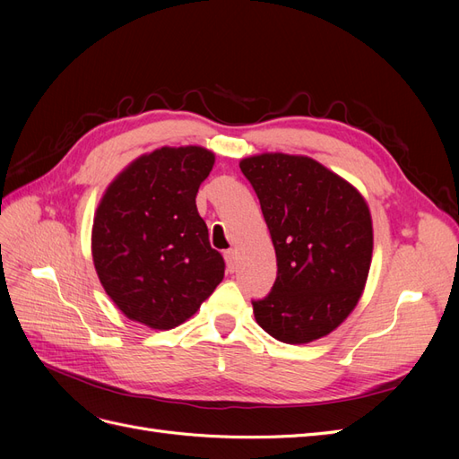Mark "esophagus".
Returning a JSON list of instances; mask_svg holds the SVG:
<instances>
[{
  "label": "esophagus",
  "mask_w": 459,
  "mask_h": 459,
  "mask_svg": "<svg viewBox=\"0 0 459 459\" xmlns=\"http://www.w3.org/2000/svg\"><path fill=\"white\" fill-rule=\"evenodd\" d=\"M224 258H226V266H228V272H235V268H238V258H235V251L233 248H230V251L224 253Z\"/></svg>",
  "instance_id": "esophagus-1"
}]
</instances>
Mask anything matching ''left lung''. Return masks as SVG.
<instances>
[{
    "label": "left lung",
    "instance_id": "8db88e82",
    "mask_svg": "<svg viewBox=\"0 0 459 459\" xmlns=\"http://www.w3.org/2000/svg\"><path fill=\"white\" fill-rule=\"evenodd\" d=\"M266 220L277 258L270 293L253 300L273 339L302 344L337 329L369 273V208L346 179L310 157L264 152L239 162Z\"/></svg>",
    "mask_w": 459,
    "mask_h": 459
}]
</instances>
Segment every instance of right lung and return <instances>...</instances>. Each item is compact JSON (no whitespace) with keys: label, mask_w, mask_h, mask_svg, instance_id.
<instances>
[{"label":"right lung","mask_w":459,"mask_h":459,"mask_svg":"<svg viewBox=\"0 0 459 459\" xmlns=\"http://www.w3.org/2000/svg\"><path fill=\"white\" fill-rule=\"evenodd\" d=\"M214 152L160 147L122 170L97 206L95 272L118 310L152 329H174L224 280L226 264L197 212Z\"/></svg>","instance_id":"obj_1"}]
</instances>
